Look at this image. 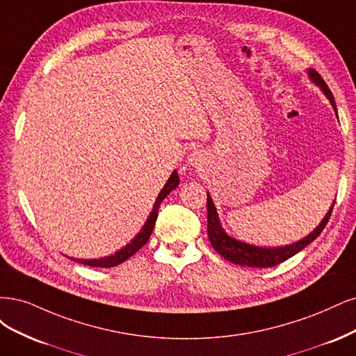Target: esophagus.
Returning <instances> with one entry per match:
<instances>
[{
  "label": "esophagus",
  "mask_w": 356,
  "mask_h": 356,
  "mask_svg": "<svg viewBox=\"0 0 356 356\" xmlns=\"http://www.w3.org/2000/svg\"><path fill=\"white\" fill-rule=\"evenodd\" d=\"M201 159H202L201 152H198V151H193V152L188 156V163H189L191 165H198V164L201 163Z\"/></svg>",
  "instance_id": "1"
}]
</instances>
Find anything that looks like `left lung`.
Segmentation results:
<instances>
[{
	"mask_svg": "<svg viewBox=\"0 0 356 356\" xmlns=\"http://www.w3.org/2000/svg\"><path fill=\"white\" fill-rule=\"evenodd\" d=\"M307 76L311 78V81L316 87H319V90L323 91L324 96L330 100L331 106H332V109H334L336 115H337L334 97H332V93L327 87V84L324 83V79L321 78V75L314 70H307ZM337 120H339V117H337ZM334 202L331 204L330 210L327 211L324 219L321 220V223L303 239L297 241V243H293L290 245H282V247H259V245H253V244H247V243H244V241L235 239L234 236L226 234V231L222 227L219 214H217V210L214 207V202L210 197V193L207 192L209 239L217 253H219L222 257H225L226 260L234 263V265L250 266V268H272L275 265H280V263L285 261L286 259L293 257L294 254L299 253V251H302L306 245L311 244L314 239H316L319 236V234L323 232V229L328 223L332 207H334Z\"/></svg>",
	"mask_w": 356,
	"mask_h": 356,
	"instance_id": "obj_1",
	"label": "left lung"
}]
</instances>
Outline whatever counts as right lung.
<instances>
[{
	"label": "right lung",
	"instance_id": "right-lung-1",
	"mask_svg": "<svg viewBox=\"0 0 356 356\" xmlns=\"http://www.w3.org/2000/svg\"><path fill=\"white\" fill-rule=\"evenodd\" d=\"M179 175L177 171L175 170L173 173H171V176L168 177L167 183L164 185V188L161 189V192L158 193V197L155 200V204L152 207V211L151 214H149V217L146 219L142 231L137 234L130 243L122 247L121 250H118L115 254H111V256H106V257H100V259H74L71 257L72 260L78 261V263H83V265H87V266H93V268H112V266H118L121 265L122 261L127 260L129 257H131L136 251H139L146 243L149 236H151L152 231H154V226H155V222H156V217H158V210H159V205H161V202L164 201V198L167 197V195L176 189L179 186Z\"/></svg>",
	"mask_w": 356,
	"mask_h": 356
}]
</instances>
